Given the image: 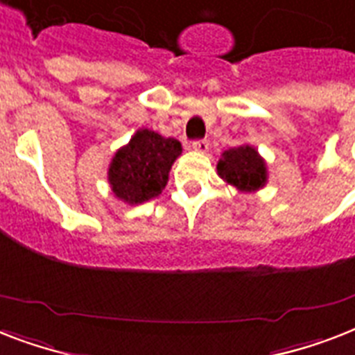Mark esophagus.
Returning a JSON list of instances; mask_svg holds the SVG:
<instances>
[{"instance_id": "34e87169", "label": "esophagus", "mask_w": 355, "mask_h": 355, "mask_svg": "<svg viewBox=\"0 0 355 355\" xmlns=\"http://www.w3.org/2000/svg\"><path fill=\"white\" fill-rule=\"evenodd\" d=\"M193 151L197 153H206L207 149H209V144H207V140H197V142H193Z\"/></svg>"}]
</instances>
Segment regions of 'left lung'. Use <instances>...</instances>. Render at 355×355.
Returning <instances> with one entry per match:
<instances>
[{
  "label": "left lung",
  "instance_id": "obj_1",
  "mask_svg": "<svg viewBox=\"0 0 355 355\" xmlns=\"http://www.w3.org/2000/svg\"><path fill=\"white\" fill-rule=\"evenodd\" d=\"M217 175L243 193H255L268 184L266 160L250 144L224 151L217 162Z\"/></svg>",
  "mask_w": 355,
  "mask_h": 355
}]
</instances>
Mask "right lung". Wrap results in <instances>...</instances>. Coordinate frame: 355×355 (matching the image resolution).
<instances>
[{
    "label": "right lung",
    "instance_id": "add662e5",
    "mask_svg": "<svg viewBox=\"0 0 355 355\" xmlns=\"http://www.w3.org/2000/svg\"><path fill=\"white\" fill-rule=\"evenodd\" d=\"M182 146L151 129H138L125 146L116 149L107 169V182L114 197L138 206L158 197L169 180V171Z\"/></svg>",
    "mask_w": 355,
    "mask_h": 355
}]
</instances>
